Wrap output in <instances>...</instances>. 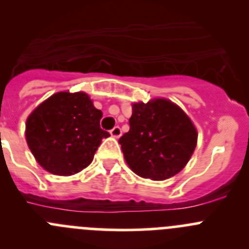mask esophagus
Returning <instances> with one entry per match:
<instances>
[{
	"label": "esophagus",
	"instance_id": "obj_1",
	"mask_svg": "<svg viewBox=\"0 0 249 249\" xmlns=\"http://www.w3.org/2000/svg\"><path fill=\"white\" fill-rule=\"evenodd\" d=\"M110 135L113 136V138H120V135H122V129H120L119 126H114L113 129L110 130Z\"/></svg>",
	"mask_w": 249,
	"mask_h": 249
}]
</instances>
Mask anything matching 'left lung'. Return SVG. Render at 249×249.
I'll return each instance as SVG.
<instances>
[{"label": "left lung", "instance_id": "left-lung-1", "mask_svg": "<svg viewBox=\"0 0 249 249\" xmlns=\"http://www.w3.org/2000/svg\"><path fill=\"white\" fill-rule=\"evenodd\" d=\"M130 130L119 139L125 161L138 176L163 180L182 171L198 134L187 114L167 99L132 106Z\"/></svg>", "mask_w": 249, "mask_h": 249}]
</instances>
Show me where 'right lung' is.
Instances as JSON below:
<instances>
[{
  "label": "right lung",
  "mask_w": 249,
  "mask_h": 249,
  "mask_svg": "<svg viewBox=\"0 0 249 249\" xmlns=\"http://www.w3.org/2000/svg\"><path fill=\"white\" fill-rule=\"evenodd\" d=\"M102 111L83 92H60L30 114L25 125L28 146L43 168L57 176H71L92 162L102 139Z\"/></svg>",
  "instance_id": "right-lung-1"
}]
</instances>
